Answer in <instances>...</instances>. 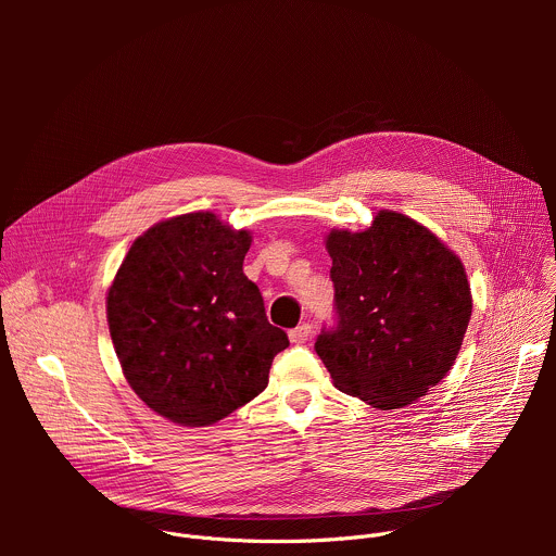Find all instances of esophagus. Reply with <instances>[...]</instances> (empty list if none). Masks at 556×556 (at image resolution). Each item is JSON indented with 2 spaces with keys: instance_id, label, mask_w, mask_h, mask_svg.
I'll use <instances>...</instances> for the list:
<instances>
[{
  "instance_id": "obj_1",
  "label": "esophagus",
  "mask_w": 556,
  "mask_h": 556,
  "mask_svg": "<svg viewBox=\"0 0 556 556\" xmlns=\"http://www.w3.org/2000/svg\"><path fill=\"white\" fill-rule=\"evenodd\" d=\"M288 337H290L292 343L301 345V343H305V341L312 337V326H309V324H301V326H296L294 330H290Z\"/></svg>"
}]
</instances>
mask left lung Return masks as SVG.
Segmentation results:
<instances>
[{
  "mask_svg": "<svg viewBox=\"0 0 556 556\" xmlns=\"http://www.w3.org/2000/svg\"><path fill=\"white\" fill-rule=\"evenodd\" d=\"M339 324L314 343L334 387L403 409L453 367L472 312L459 257L420 222L380 211L358 232L326 235Z\"/></svg>",
  "mask_w": 556,
  "mask_h": 556,
  "instance_id": "1",
  "label": "left lung"
}]
</instances>
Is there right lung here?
Wrapping results in <instances>:
<instances>
[{
  "instance_id": "add662e5",
  "label": "right lung",
  "mask_w": 556,
  "mask_h": 556,
  "mask_svg": "<svg viewBox=\"0 0 556 556\" xmlns=\"http://www.w3.org/2000/svg\"><path fill=\"white\" fill-rule=\"evenodd\" d=\"M253 235L211 211L136 237L110 290L108 326L138 399L180 427H208L251 403L288 348L244 275Z\"/></svg>"
}]
</instances>
